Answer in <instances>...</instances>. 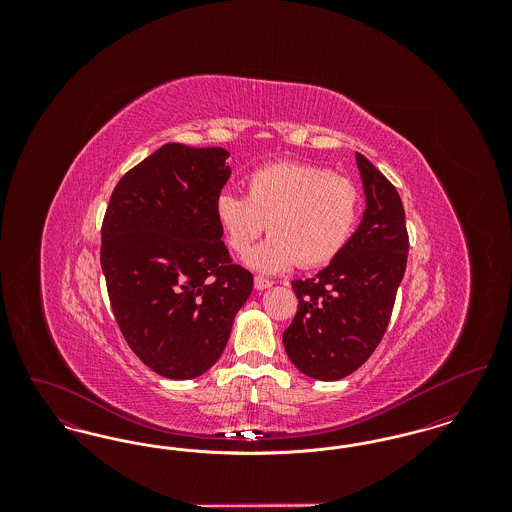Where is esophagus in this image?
I'll list each match as a JSON object with an SVG mask.
<instances>
[{"instance_id": "34e87169", "label": "esophagus", "mask_w": 512, "mask_h": 512, "mask_svg": "<svg viewBox=\"0 0 512 512\" xmlns=\"http://www.w3.org/2000/svg\"><path fill=\"white\" fill-rule=\"evenodd\" d=\"M270 286H272L270 280L263 278V276H255V290H267Z\"/></svg>"}]
</instances>
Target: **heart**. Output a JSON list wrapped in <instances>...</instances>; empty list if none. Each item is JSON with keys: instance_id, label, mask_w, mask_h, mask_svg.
Returning <instances> with one entry per match:
<instances>
[{"instance_id": "1", "label": "heart", "mask_w": 512, "mask_h": 512, "mask_svg": "<svg viewBox=\"0 0 512 512\" xmlns=\"http://www.w3.org/2000/svg\"><path fill=\"white\" fill-rule=\"evenodd\" d=\"M215 213L226 244L247 257L267 230L249 267L274 274L293 267H324L349 242L357 215L359 192L351 180L311 163H270L251 172L244 195L222 192Z\"/></svg>"}]
</instances>
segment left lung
<instances>
[{"instance_id": "1", "label": "left lung", "mask_w": 512, "mask_h": 512, "mask_svg": "<svg viewBox=\"0 0 512 512\" xmlns=\"http://www.w3.org/2000/svg\"><path fill=\"white\" fill-rule=\"evenodd\" d=\"M366 209L340 255L307 280H293L297 313L282 341L303 374L332 382L349 376L386 334L409 253L401 197L357 153Z\"/></svg>"}]
</instances>
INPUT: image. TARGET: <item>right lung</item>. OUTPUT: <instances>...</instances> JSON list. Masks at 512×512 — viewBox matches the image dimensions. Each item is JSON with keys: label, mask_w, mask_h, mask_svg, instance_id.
Listing matches in <instances>:
<instances>
[{"label": "right lung", "mask_w": 512, "mask_h": 512, "mask_svg": "<svg viewBox=\"0 0 512 512\" xmlns=\"http://www.w3.org/2000/svg\"><path fill=\"white\" fill-rule=\"evenodd\" d=\"M222 147L165 144L115 186L101 226L113 315L138 359L171 380L219 361L253 290L234 265L215 203L230 178Z\"/></svg>", "instance_id": "add662e5"}]
</instances>
